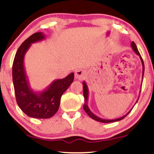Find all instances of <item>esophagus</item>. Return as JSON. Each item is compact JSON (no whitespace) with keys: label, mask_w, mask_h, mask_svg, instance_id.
I'll return each instance as SVG.
<instances>
[{"label":"esophagus","mask_w":154,"mask_h":154,"mask_svg":"<svg viewBox=\"0 0 154 154\" xmlns=\"http://www.w3.org/2000/svg\"><path fill=\"white\" fill-rule=\"evenodd\" d=\"M86 73L83 70H78L75 73V78L79 81H82L85 77Z\"/></svg>","instance_id":"esophagus-1"}]
</instances>
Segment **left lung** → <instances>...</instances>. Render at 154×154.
I'll return each instance as SVG.
<instances>
[{"label": "left lung", "mask_w": 154, "mask_h": 154, "mask_svg": "<svg viewBox=\"0 0 154 154\" xmlns=\"http://www.w3.org/2000/svg\"><path fill=\"white\" fill-rule=\"evenodd\" d=\"M131 46L132 48V49H133V50L134 52H135V53L137 54V55L140 56V60L141 61H142V67H143V72H142V76H144V62H143V60L142 58V57H141L140 52H139L138 51V49L137 48V45L136 44L134 43L133 41L131 43ZM83 96H84V99H85V103H84L83 104V109H84V111H85L86 113L91 118V119L95 120V121H99V122H101V123H112V122H116V121H121V120L123 119L124 118H125L126 116H127L128 113H129L130 111H131V110H130L129 112H128L127 114H125V116H122L121 118H119V119H113V120H108V119H101V118H99L98 116H95L94 114L90 110V109L88 108V104H87V102H88V86L87 85H86L85 82L84 81L83 82ZM138 101V100H137Z\"/></svg>", "instance_id": "8db88e82"}]
</instances>
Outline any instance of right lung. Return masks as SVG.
<instances>
[{
  "instance_id": "obj_1",
  "label": "right lung",
  "mask_w": 154,
  "mask_h": 154,
  "mask_svg": "<svg viewBox=\"0 0 154 154\" xmlns=\"http://www.w3.org/2000/svg\"><path fill=\"white\" fill-rule=\"evenodd\" d=\"M45 38L41 32L33 33L18 48L12 64V81L16 101L23 112L35 119H49L58 111L61 97L74 79L71 73L63 79L52 82L45 90L35 93L30 88L24 66V58L31 43Z\"/></svg>"
}]
</instances>
